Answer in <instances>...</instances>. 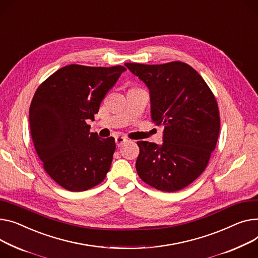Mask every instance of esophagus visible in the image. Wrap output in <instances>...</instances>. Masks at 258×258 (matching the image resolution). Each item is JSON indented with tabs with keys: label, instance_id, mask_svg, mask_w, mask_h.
Wrapping results in <instances>:
<instances>
[{
	"label": "esophagus",
	"instance_id": "1",
	"mask_svg": "<svg viewBox=\"0 0 258 258\" xmlns=\"http://www.w3.org/2000/svg\"><path fill=\"white\" fill-rule=\"evenodd\" d=\"M115 141H116V145L118 146V147H120L121 145H123L126 141H127V139L125 138V137H122V136H119V137H116V139H115Z\"/></svg>",
	"mask_w": 258,
	"mask_h": 258
}]
</instances>
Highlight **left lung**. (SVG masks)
<instances>
[{"label": "left lung", "mask_w": 258, "mask_h": 258, "mask_svg": "<svg viewBox=\"0 0 258 258\" xmlns=\"http://www.w3.org/2000/svg\"><path fill=\"white\" fill-rule=\"evenodd\" d=\"M124 65L146 84L151 119L164 125L162 145L137 142L140 148L137 172L157 190L179 191L201 175L216 148L220 114L215 95L186 63Z\"/></svg>", "instance_id": "8db88e82"}]
</instances>
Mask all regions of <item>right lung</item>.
<instances>
[{
    "mask_svg": "<svg viewBox=\"0 0 258 258\" xmlns=\"http://www.w3.org/2000/svg\"><path fill=\"white\" fill-rule=\"evenodd\" d=\"M126 71L121 65L64 66L37 88L30 106L31 138L46 173L71 192L91 188L106 178L116 148L100 139L86 120Z\"/></svg>",
    "mask_w": 258,
    "mask_h": 258,
    "instance_id": "1",
    "label": "right lung"
}]
</instances>
